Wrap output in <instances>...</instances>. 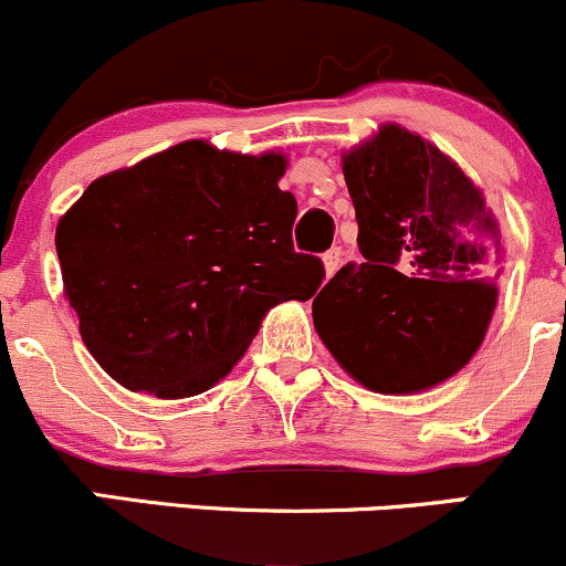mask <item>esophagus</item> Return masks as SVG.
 I'll return each instance as SVG.
<instances>
[{"mask_svg": "<svg viewBox=\"0 0 566 566\" xmlns=\"http://www.w3.org/2000/svg\"><path fill=\"white\" fill-rule=\"evenodd\" d=\"M340 258H343L340 247H333V250H327V252H324V274H327V276H333L335 271L340 269Z\"/></svg>", "mask_w": 566, "mask_h": 566, "instance_id": "34e87169", "label": "esophagus"}]
</instances>
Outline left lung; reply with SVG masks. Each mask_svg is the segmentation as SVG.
I'll list each match as a JSON object with an SVG mask.
<instances>
[{
	"label": "left lung",
	"mask_w": 566,
	"mask_h": 566,
	"mask_svg": "<svg viewBox=\"0 0 566 566\" xmlns=\"http://www.w3.org/2000/svg\"><path fill=\"white\" fill-rule=\"evenodd\" d=\"M365 261L314 297L324 346L369 391L409 394L469 365L495 311L503 239L437 146L386 125L343 157Z\"/></svg>",
	"instance_id": "8db88e82"
}]
</instances>
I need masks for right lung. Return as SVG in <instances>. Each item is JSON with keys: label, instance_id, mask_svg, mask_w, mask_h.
<instances>
[{"label": "right lung", "instance_id": "1", "mask_svg": "<svg viewBox=\"0 0 566 566\" xmlns=\"http://www.w3.org/2000/svg\"><path fill=\"white\" fill-rule=\"evenodd\" d=\"M282 154L186 140L103 175L61 218L55 250L84 346L116 382L159 399L216 386L271 305L308 301L324 263L295 252Z\"/></svg>", "mask_w": 566, "mask_h": 566}]
</instances>
